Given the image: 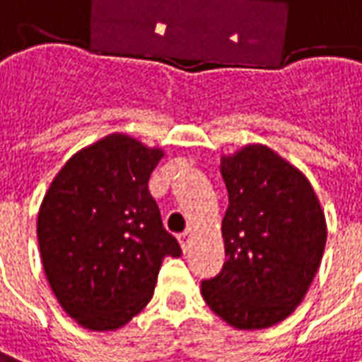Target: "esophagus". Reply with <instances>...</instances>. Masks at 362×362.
Instances as JSON below:
<instances>
[{"mask_svg": "<svg viewBox=\"0 0 362 362\" xmlns=\"http://www.w3.org/2000/svg\"><path fill=\"white\" fill-rule=\"evenodd\" d=\"M191 234H193V230H191V228H187L185 233L179 234V243H181L183 252H187V250H189V244H191Z\"/></svg>", "mask_w": 362, "mask_h": 362, "instance_id": "1", "label": "esophagus"}]
</instances>
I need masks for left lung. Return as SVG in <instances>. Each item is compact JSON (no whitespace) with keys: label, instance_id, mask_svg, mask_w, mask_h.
<instances>
[{"label":"left lung","instance_id":"1","mask_svg":"<svg viewBox=\"0 0 362 362\" xmlns=\"http://www.w3.org/2000/svg\"><path fill=\"white\" fill-rule=\"evenodd\" d=\"M228 191L223 270L203 280L206 305L236 329H266L305 298L327 226L308 177L274 149L250 144L221 159Z\"/></svg>","mask_w":362,"mask_h":362}]
</instances>
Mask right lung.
<instances>
[{
    "mask_svg": "<svg viewBox=\"0 0 362 362\" xmlns=\"http://www.w3.org/2000/svg\"><path fill=\"white\" fill-rule=\"evenodd\" d=\"M163 151L110 134L76 151L52 179L37 218L45 276L61 308L90 331H114L144 310L165 256L149 175Z\"/></svg>",
    "mask_w": 362,
    "mask_h": 362,
    "instance_id": "1",
    "label": "right lung"
}]
</instances>
